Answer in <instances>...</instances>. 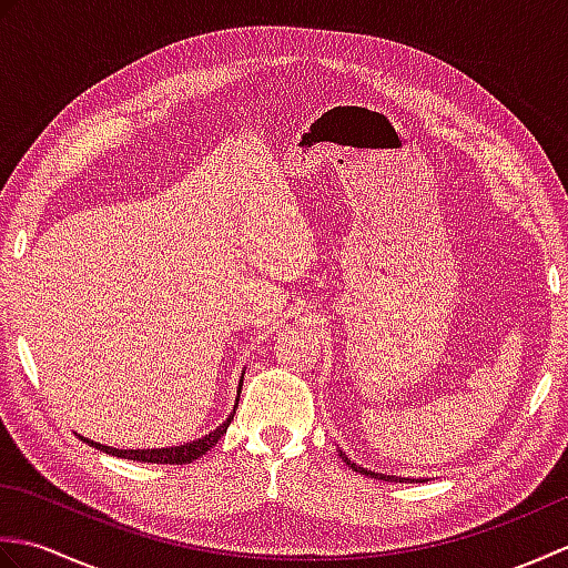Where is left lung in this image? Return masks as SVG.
Returning a JSON list of instances; mask_svg holds the SVG:
<instances>
[{"mask_svg":"<svg viewBox=\"0 0 568 568\" xmlns=\"http://www.w3.org/2000/svg\"><path fill=\"white\" fill-rule=\"evenodd\" d=\"M339 456H342V458H344V462H346L348 466H352L354 470H358V474H364V476H373V478H381V480H383V478H385V480H397V478H393V476H383V474H376V470H366L364 466H356L354 462H348V458H346V456H344L342 452H339Z\"/></svg>","mask_w":568,"mask_h":568,"instance_id":"1","label":"left lung"}]
</instances>
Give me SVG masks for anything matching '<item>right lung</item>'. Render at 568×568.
Here are the masks:
<instances>
[{"label": "right lung", "mask_w": 568, "mask_h": 568, "mask_svg": "<svg viewBox=\"0 0 568 568\" xmlns=\"http://www.w3.org/2000/svg\"><path fill=\"white\" fill-rule=\"evenodd\" d=\"M241 383H244V378H241ZM241 393V388H239ZM239 405V400H236ZM236 413V407H234ZM234 413L226 417V422H222L220 427H216L214 432H210L207 437H202L197 442H190V444H180V446H165V449H112V446H104V444H98V442H90V439H82L88 442L90 446H94V449H100L104 454H112V456H119V458H131V462H143V464H192L195 458H200L202 454H207L212 446L220 442L224 434H226V427L232 425L234 419Z\"/></svg>", "instance_id": "1"}]
</instances>
